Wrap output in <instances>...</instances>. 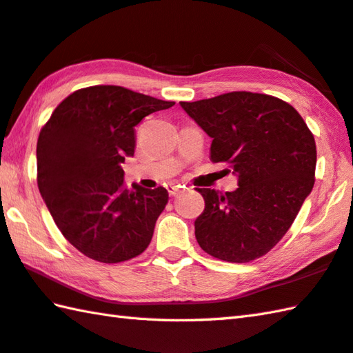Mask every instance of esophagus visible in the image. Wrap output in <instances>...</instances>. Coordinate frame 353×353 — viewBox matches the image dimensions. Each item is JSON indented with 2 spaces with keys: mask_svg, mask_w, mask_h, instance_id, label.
I'll use <instances>...</instances> for the list:
<instances>
[{
  "mask_svg": "<svg viewBox=\"0 0 353 353\" xmlns=\"http://www.w3.org/2000/svg\"><path fill=\"white\" fill-rule=\"evenodd\" d=\"M181 191H182L181 185H170L168 186V192H170V196H172V197L177 196Z\"/></svg>",
  "mask_w": 353,
  "mask_h": 353,
  "instance_id": "34e87169",
  "label": "esophagus"
}]
</instances>
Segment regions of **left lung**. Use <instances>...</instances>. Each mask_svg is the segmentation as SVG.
Returning a JSON list of instances; mask_svg holds the SVG:
<instances>
[{"instance_id": "left-lung-1", "label": "left lung", "mask_w": 353, "mask_h": 353, "mask_svg": "<svg viewBox=\"0 0 353 353\" xmlns=\"http://www.w3.org/2000/svg\"><path fill=\"white\" fill-rule=\"evenodd\" d=\"M182 108L212 137L210 159L239 176L236 191L196 188L205 252L231 263L263 257L285 237L314 188L316 145L300 113L275 96L231 92Z\"/></svg>"}]
</instances>
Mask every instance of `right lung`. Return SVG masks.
Masks as SVG:
<instances>
[{"mask_svg": "<svg viewBox=\"0 0 353 353\" xmlns=\"http://www.w3.org/2000/svg\"><path fill=\"white\" fill-rule=\"evenodd\" d=\"M171 101L119 85H93L54 108L37 143V182L54 223L85 257L121 263L147 250L168 191L128 190L121 163L134 154V127Z\"/></svg>", "mask_w": 353, "mask_h": 353, "instance_id": "obj_1", "label": "right lung"}]
</instances>
